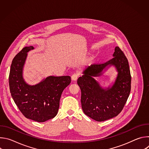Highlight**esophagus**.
Listing matches in <instances>:
<instances>
[{"mask_svg":"<svg viewBox=\"0 0 149 149\" xmlns=\"http://www.w3.org/2000/svg\"><path fill=\"white\" fill-rule=\"evenodd\" d=\"M79 76V74L78 73H74L72 74V75L71 76V79L73 80V81H76L78 78Z\"/></svg>","mask_w":149,"mask_h":149,"instance_id":"34e87169","label":"esophagus"}]
</instances>
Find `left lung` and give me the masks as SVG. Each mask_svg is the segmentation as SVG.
I'll list each match as a JSON object with an SVG mask.
<instances>
[{
	"mask_svg": "<svg viewBox=\"0 0 149 149\" xmlns=\"http://www.w3.org/2000/svg\"><path fill=\"white\" fill-rule=\"evenodd\" d=\"M113 58L103 63H94L83 72L77 84L81 91L82 109L87 116L103 121L117 116L122 111L131 90V74L128 60L118 47L115 48ZM109 65H114L118 72L111 88L103 89L93 78L102 74Z\"/></svg>",
	"mask_w": 149,
	"mask_h": 149,
	"instance_id": "left-lung-1",
	"label": "left lung"
}]
</instances>
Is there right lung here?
I'll return each instance as SVG.
<instances>
[{
	"label": "right lung",
	"mask_w": 149,
	"mask_h": 149,
	"mask_svg": "<svg viewBox=\"0 0 149 149\" xmlns=\"http://www.w3.org/2000/svg\"><path fill=\"white\" fill-rule=\"evenodd\" d=\"M26 47L13 58L9 72L11 95L18 109L27 118L44 122L56 116L62 91L71 83L70 76H49L35 86L23 78L22 71L27 52L33 49Z\"/></svg>",
	"instance_id": "add662e5"
}]
</instances>
